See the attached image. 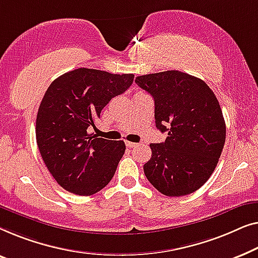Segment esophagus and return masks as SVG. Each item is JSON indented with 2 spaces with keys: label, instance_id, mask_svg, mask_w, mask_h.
<instances>
[{
  "label": "esophagus",
  "instance_id": "34e87169",
  "mask_svg": "<svg viewBox=\"0 0 258 258\" xmlns=\"http://www.w3.org/2000/svg\"><path fill=\"white\" fill-rule=\"evenodd\" d=\"M126 146H127V147H137L138 144L131 143V141H126Z\"/></svg>",
  "mask_w": 258,
  "mask_h": 258
}]
</instances>
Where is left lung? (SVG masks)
Here are the masks:
<instances>
[{"mask_svg":"<svg viewBox=\"0 0 258 258\" xmlns=\"http://www.w3.org/2000/svg\"><path fill=\"white\" fill-rule=\"evenodd\" d=\"M136 83L154 99L155 125L167 133L151 144L144 172L166 197L194 193L212 175L226 141L219 100L200 78L170 70L138 76Z\"/></svg>","mask_w":258,"mask_h":258,"instance_id":"left-lung-1","label":"left lung"}]
</instances>
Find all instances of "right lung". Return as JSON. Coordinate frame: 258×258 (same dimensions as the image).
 <instances>
[{
  "instance_id": "obj_1",
  "label": "right lung",
  "mask_w": 258,
  "mask_h": 258,
  "mask_svg": "<svg viewBox=\"0 0 258 258\" xmlns=\"http://www.w3.org/2000/svg\"><path fill=\"white\" fill-rule=\"evenodd\" d=\"M134 75L79 68L56 78L46 90L36 119V140L53 179L70 193L89 197L106 186L125 153L124 140L92 137L100 112L124 93Z\"/></svg>"
}]
</instances>
